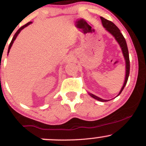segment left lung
<instances>
[{"label": "left lung", "mask_w": 146, "mask_h": 146, "mask_svg": "<svg viewBox=\"0 0 146 146\" xmlns=\"http://www.w3.org/2000/svg\"><path fill=\"white\" fill-rule=\"evenodd\" d=\"M101 18V21L102 23V25L103 26L106 28V29L108 31L111 33L113 36L115 37L116 40L118 42V43L119 44L120 46H121L122 52H123V56H124L125 60V68H126V71H125V81L124 83H123V86H122L121 90L119 91V93L118 95H119L121 94V93L122 92V90H123L124 87L126 84L127 82H128V76H129V73H130V59H129V53H128V46H127V44H126V41H125L124 37H123L122 33L120 32V30L119 29V28L115 25L113 22L108 21V20L105 19L103 17H100ZM90 96L92 98H93L95 100H99L100 102H107V100H102V99L98 98V96L96 95H94L93 94H90Z\"/></svg>", "instance_id": "1"}]
</instances>
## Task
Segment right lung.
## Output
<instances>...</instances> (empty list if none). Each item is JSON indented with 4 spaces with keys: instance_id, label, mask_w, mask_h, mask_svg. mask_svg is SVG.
I'll use <instances>...</instances> for the list:
<instances>
[{
    "instance_id": "right-lung-1",
    "label": "right lung",
    "mask_w": 146,
    "mask_h": 146,
    "mask_svg": "<svg viewBox=\"0 0 146 146\" xmlns=\"http://www.w3.org/2000/svg\"><path fill=\"white\" fill-rule=\"evenodd\" d=\"M31 23V22H29V23H27V24H25V25H23V26H22L21 28H20L17 31H16V33H15V35L14 36V37H13V38H12V40H11V42H10V44H9V48H8V53H9V50H10V48H11V46H12V44H13V43H14V41L15 40V39H16V37H17V36L18 35V33H19L20 32H21V31L23 29H24L25 27H26L27 26H28V25H30Z\"/></svg>"
}]
</instances>
